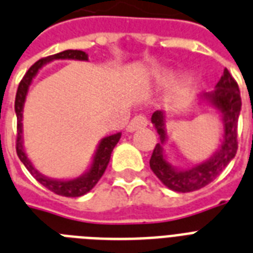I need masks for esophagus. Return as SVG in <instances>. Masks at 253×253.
Wrapping results in <instances>:
<instances>
[{"mask_svg":"<svg viewBox=\"0 0 253 253\" xmlns=\"http://www.w3.org/2000/svg\"><path fill=\"white\" fill-rule=\"evenodd\" d=\"M148 125V120L147 117L144 114H139V116L133 117L131 122L128 123V126H127V130L130 131H135L137 128H141V127H145Z\"/></svg>","mask_w":253,"mask_h":253,"instance_id":"34e87169","label":"esophagus"}]
</instances>
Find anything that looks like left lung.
<instances>
[{"label":"left lung","instance_id":"1","mask_svg":"<svg viewBox=\"0 0 253 253\" xmlns=\"http://www.w3.org/2000/svg\"><path fill=\"white\" fill-rule=\"evenodd\" d=\"M205 97L222 113L225 125L223 141L212 159L204 164L194 166L190 170H176L166 162L161 148V144L166 139L164 114L160 110H156L152 116V123L156 126L161 137V144H156L149 160V166L162 183L176 192H191L205 187L222 173L223 169L237 155L238 118L242 108V98L237 80L229 73V70L225 69L214 91L205 93Z\"/></svg>","mask_w":253,"mask_h":253}]
</instances>
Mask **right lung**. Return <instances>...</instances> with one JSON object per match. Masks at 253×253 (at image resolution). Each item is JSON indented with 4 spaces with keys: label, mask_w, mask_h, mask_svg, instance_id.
<instances>
[{
    "label": "right lung",
    "mask_w": 253,
    "mask_h": 253,
    "mask_svg": "<svg viewBox=\"0 0 253 253\" xmlns=\"http://www.w3.org/2000/svg\"><path fill=\"white\" fill-rule=\"evenodd\" d=\"M53 59H82V61H87L88 57L85 52L82 50H65V52L57 53V54L48 55L44 58L39 59L38 62H35L32 66L28 69L24 77L20 80L18 89H16L15 96V113H16V139H15V148L16 155L19 157V160L23 162V165L26 166L27 170L32 174L35 179L38 180L39 183H41L45 188H48L49 191H52L54 194L61 195V196H66V198H78L82 195L87 194L96 186L102 174L105 173L106 166L110 160V155H112L113 149L117 145V143L120 141L121 132L110 135V136L104 137L97 148V152L93 157V162H92L91 169L88 170L87 174H84L83 176H80L78 179L73 180H54L49 179L46 176L41 175L38 170L35 169L30 160L27 159L26 153H24L23 144H22V112H23V104L26 100V94L28 91L31 82L34 79V77L38 74L39 69H40L45 62L53 61Z\"/></svg>",
    "instance_id": "right-lung-1"
}]
</instances>
